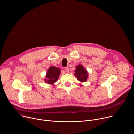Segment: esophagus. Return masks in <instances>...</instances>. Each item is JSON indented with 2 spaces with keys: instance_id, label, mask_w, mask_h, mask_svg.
Listing matches in <instances>:
<instances>
[{
  "instance_id": "obj_1",
  "label": "esophagus",
  "mask_w": 134,
  "mask_h": 134,
  "mask_svg": "<svg viewBox=\"0 0 134 134\" xmlns=\"http://www.w3.org/2000/svg\"><path fill=\"white\" fill-rule=\"evenodd\" d=\"M65 71H66V72L68 73V72H69V68L68 67H66L65 69Z\"/></svg>"
}]
</instances>
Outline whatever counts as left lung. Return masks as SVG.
<instances>
[{"mask_svg":"<svg viewBox=\"0 0 134 134\" xmlns=\"http://www.w3.org/2000/svg\"><path fill=\"white\" fill-rule=\"evenodd\" d=\"M74 74L77 80L82 82H85L87 81L88 75L87 71L85 70L82 65H79L76 67Z\"/></svg>","mask_w":134,"mask_h":134,"instance_id":"left-lung-1","label":"left lung"}]
</instances>
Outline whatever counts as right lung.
Returning a JSON list of instances; mask_svg holds the SVG:
<instances>
[{
  "instance_id": "obj_1",
  "label": "right lung",
  "mask_w": 134,
  "mask_h": 134,
  "mask_svg": "<svg viewBox=\"0 0 134 134\" xmlns=\"http://www.w3.org/2000/svg\"><path fill=\"white\" fill-rule=\"evenodd\" d=\"M60 74V69L54 66H51L48 70L46 79H45V82L49 84H53L57 80Z\"/></svg>"
}]
</instances>
